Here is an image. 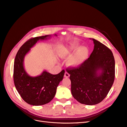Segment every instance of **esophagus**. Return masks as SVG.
I'll use <instances>...</instances> for the list:
<instances>
[{"label":"esophagus","mask_w":127,"mask_h":127,"mask_svg":"<svg viewBox=\"0 0 127 127\" xmlns=\"http://www.w3.org/2000/svg\"><path fill=\"white\" fill-rule=\"evenodd\" d=\"M64 77L65 78H69L70 77V75L67 72H66L64 73Z\"/></svg>","instance_id":"34e87169"}]
</instances>
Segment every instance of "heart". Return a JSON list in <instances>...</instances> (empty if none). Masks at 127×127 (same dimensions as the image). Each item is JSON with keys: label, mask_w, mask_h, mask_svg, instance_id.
<instances>
[{"label": "heart", "mask_w": 127, "mask_h": 127, "mask_svg": "<svg viewBox=\"0 0 127 127\" xmlns=\"http://www.w3.org/2000/svg\"><path fill=\"white\" fill-rule=\"evenodd\" d=\"M58 55L61 59H67L66 65L70 68H77L88 59L90 54L88 48L85 46L79 47L76 43L60 45Z\"/></svg>", "instance_id": "1"}]
</instances>
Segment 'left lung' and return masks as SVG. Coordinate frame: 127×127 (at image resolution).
<instances>
[{
	"label": "left lung",
	"instance_id": "1",
	"mask_svg": "<svg viewBox=\"0 0 127 127\" xmlns=\"http://www.w3.org/2000/svg\"><path fill=\"white\" fill-rule=\"evenodd\" d=\"M90 58L76 68L67 69L70 74L71 94L77 101L93 105L106 96L114 82L115 60L110 50L94 39Z\"/></svg>",
	"mask_w": 127,
	"mask_h": 127
}]
</instances>
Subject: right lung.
<instances>
[{
  "mask_svg": "<svg viewBox=\"0 0 127 127\" xmlns=\"http://www.w3.org/2000/svg\"><path fill=\"white\" fill-rule=\"evenodd\" d=\"M54 35L57 36V34ZM51 35L35 37L26 41L19 49L14 64V82L19 94L30 105L45 104L54 98L57 88L62 81L64 74L63 70L58 74L53 75L46 70L37 76H31L26 71L24 60L25 56L38 41L50 39Z\"/></svg>",
  "mask_w": 127,
  "mask_h": 127,
  "instance_id": "add662e5",
  "label": "right lung"
}]
</instances>
